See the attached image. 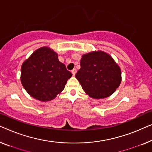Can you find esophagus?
I'll list each match as a JSON object with an SVG mask.
<instances>
[{"mask_svg":"<svg viewBox=\"0 0 152 152\" xmlns=\"http://www.w3.org/2000/svg\"><path fill=\"white\" fill-rule=\"evenodd\" d=\"M71 72H72V75H73V76H75V74H76V72H77V71H76V69H73V70H72V71H71Z\"/></svg>","mask_w":152,"mask_h":152,"instance_id":"esophagus-1","label":"esophagus"}]
</instances>
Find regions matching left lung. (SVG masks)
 <instances>
[{
  "label": "left lung",
  "mask_w": 152,
  "mask_h": 152,
  "mask_svg": "<svg viewBox=\"0 0 152 152\" xmlns=\"http://www.w3.org/2000/svg\"><path fill=\"white\" fill-rule=\"evenodd\" d=\"M81 69L75 75L86 93L93 99L113 94L121 82V71L110 55L94 50L81 56Z\"/></svg>",
  "instance_id": "left-lung-1"
}]
</instances>
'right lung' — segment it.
<instances>
[{
	"label": "right lung",
	"mask_w": 152,
	"mask_h": 152,
	"mask_svg": "<svg viewBox=\"0 0 152 152\" xmlns=\"http://www.w3.org/2000/svg\"><path fill=\"white\" fill-rule=\"evenodd\" d=\"M72 73L48 47L37 49L23 63L20 80L24 88L40 102L53 100L64 88Z\"/></svg>",
	"instance_id": "right-lung-1"
}]
</instances>
